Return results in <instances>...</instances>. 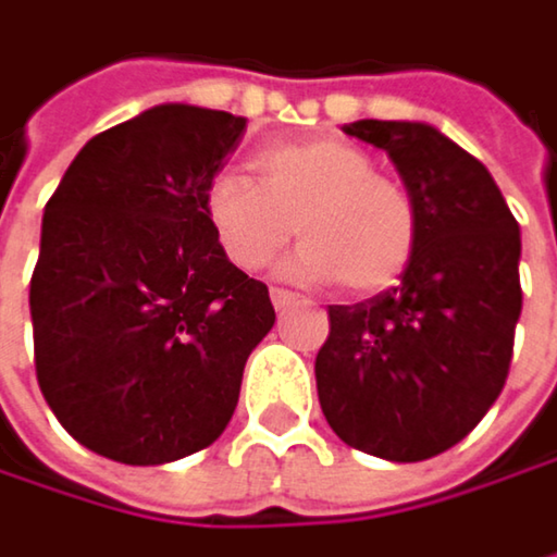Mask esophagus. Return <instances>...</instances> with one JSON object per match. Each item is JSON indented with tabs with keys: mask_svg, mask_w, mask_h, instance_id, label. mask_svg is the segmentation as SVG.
<instances>
[{
	"mask_svg": "<svg viewBox=\"0 0 557 557\" xmlns=\"http://www.w3.org/2000/svg\"><path fill=\"white\" fill-rule=\"evenodd\" d=\"M295 301H298V295H295V292H288V288H272V305H275L278 311L292 308Z\"/></svg>",
	"mask_w": 557,
	"mask_h": 557,
	"instance_id": "1",
	"label": "esophagus"
}]
</instances>
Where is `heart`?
Instances as JSON below:
<instances>
[{
    "instance_id": "1",
    "label": "heart",
    "mask_w": 557,
    "mask_h": 557,
    "mask_svg": "<svg viewBox=\"0 0 557 557\" xmlns=\"http://www.w3.org/2000/svg\"><path fill=\"white\" fill-rule=\"evenodd\" d=\"M252 168L259 184L223 171L203 190V216L233 265L265 269L298 230L295 272L305 278H337L370 298L409 272L421 233L416 197L376 171L367 148L337 136L272 141Z\"/></svg>"
}]
</instances>
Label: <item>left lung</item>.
<instances>
[{
    "label": "left lung",
    "instance_id": "left-lung-1",
    "mask_svg": "<svg viewBox=\"0 0 557 557\" xmlns=\"http://www.w3.org/2000/svg\"><path fill=\"white\" fill-rule=\"evenodd\" d=\"M344 133L393 158L421 233L396 288L327 308L318 399L344 444L416 463L463 441L506 386L522 311L519 223L490 171L434 126L360 120Z\"/></svg>",
    "mask_w": 557,
    "mask_h": 557
}]
</instances>
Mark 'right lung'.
Wrapping results in <instances>:
<instances>
[{
  "label": "right lung",
  "instance_id": "obj_1",
  "mask_svg": "<svg viewBox=\"0 0 557 557\" xmlns=\"http://www.w3.org/2000/svg\"><path fill=\"white\" fill-rule=\"evenodd\" d=\"M243 133L223 110H145L87 141L45 203L28 292L38 386L110 460L148 467L213 444L275 324L269 288L203 216Z\"/></svg>",
  "mask_w": 557,
  "mask_h": 557
}]
</instances>
